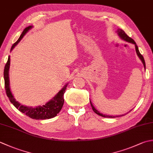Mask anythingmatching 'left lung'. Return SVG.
<instances>
[{
	"label": "left lung",
	"mask_w": 153,
	"mask_h": 153,
	"mask_svg": "<svg viewBox=\"0 0 153 153\" xmlns=\"http://www.w3.org/2000/svg\"><path fill=\"white\" fill-rule=\"evenodd\" d=\"M117 33H118V35H119V37L122 39L124 40L127 42H128V43H132V44H134L135 45V51H136V53H137V56H139V58H140L141 60L142 61L143 64L144 65V68L145 69V60H144V58L143 56H142V55L141 54V53H139V48H138V47L137 46V45H136V43L134 41V39H132L131 37H129L128 35H127V34L125 33L124 31L121 30V29H118V30L116 31ZM90 104L91 105V107H92V109L94 112H95L97 114H98L100 116H102V117H105V118H116V117H120V116H124V115H118V116H109V115H106V114H102L100 113L98 110H96V108H95V107L93 106V104L91 103V102L90 100ZM130 112V111H129Z\"/></svg>",
	"instance_id": "left-lung-1"
}]
</instances>
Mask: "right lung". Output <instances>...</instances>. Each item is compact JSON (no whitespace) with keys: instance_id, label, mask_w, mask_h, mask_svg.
Masks as SVG:
<instances>
[{"instance_id":"add662e5","label":"right lung","mask_w":153,"mask_h":153,"mask_svg":"<svg viewBox=\"0 0 153 153\" xmlns=\"http://www.w3.org/2000/svg\"><path fill=\"white\" fill-rule=\"evenodd\" d=\"M33 27V26L30 25V26L27 27L24 29L21 35L19 36L18 41L16 42L15 43L13 44L11 48V51L14 48L16 45H17L19 41H21L22 39L24 37V35L26 34L27 32L30 30ZM10 56H8V61L6 62L4 70V85H5V90L6 95L8 97L10 100L13 105H14L16 108L18 109V110L24 113V114L27 115V116L32 119L35 120H46V119H50L57 115V114L59 113L62 108L64 105V94L66 91V87L68 85V83L59 92H58L56 95L53 97V99H51L49 101L47 102L45 105L43 106H39L36 107H30L27 106H24L21 105L20 103L16 101V100L13 96L12 93L10 88V80H9V68H10Z\"/></svg>"}]
</instances>
